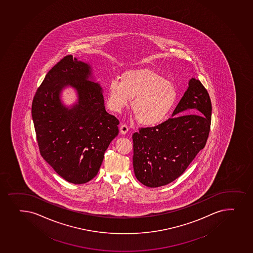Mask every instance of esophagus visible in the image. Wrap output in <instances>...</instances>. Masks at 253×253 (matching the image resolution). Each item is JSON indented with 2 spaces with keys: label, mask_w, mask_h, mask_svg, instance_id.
Instances as JSON below:
<instances>
[{
  "label": "esophagus",
  "mask_w": 253,
  "mask_h": 253,
  "mask_svg": "<svg viewBox=\"0 0 253 253\" xmlns=\"http://www.w3.org/2000/svg\"><path fill=\"white\" fill-rule=\"evenodd\" d=\"M120 133L122 134H125L128 131V127L126 125H120Z\"/></svg>",
  "instance_id": "esophagus-1"
}]
</instances>
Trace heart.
<instances>
[{
    "instance_id": "1",
    "label": "heart",
    "mask_w": 253,
    "mask_h": 253,
    "mask_svg": "<svg viewBox=\"0 0 253 253\" xmlns=\"http://www.w3.org/2000/svg\"><path fill=\"white\" fill-rule=\"evenodd\" d=\"M141 125L153 127L168 118L176 102L177 92L171 82L150 68L125 72L110 81L107 88V105L112 111L120 112L128 105Z\"/></svg>"
}]
</instances>
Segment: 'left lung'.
<instances>
[{"label":"left lung","instance_id":"1","mask_svg":"<svg viewBox=\"0 0 253 253\" xmlns=\"http://www.w3.org/2000/svg\"><path fill=\"white\" fill-rule=\"evenodd\" d=\"M211 109L207 90L200 80L192 78L173 118L133 133V171L139 182L160 187L185 172L207 144Z\"/></svg>","mask_w":253,"mask_h":253}]
</instances>
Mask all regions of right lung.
<instances>
[{
  "instance_id": "right-lung-1",
  "label": "right lung",
  "mask_w": 253,
  "mask_h": 253,
  "mask_svg": "<svg viewBox=\"0 0 253 253\" xmlns=\"http://www.w3.org/2000/svg\"><path fill=\"white\" fill-rule=\"evenodd\" d=\"M89 64L68 55L49 71L32 104L40 154L60 176L75 185L98 174L104 152L118 135L120 121L107 113L102 87L90 81ZM67 85L79 99L69 109L59 93Z\"/></svg>"
}]
</instances>
